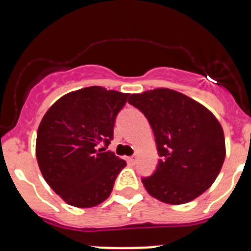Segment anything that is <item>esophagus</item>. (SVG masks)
<instances>
[{
	"mask_svg": "<svg viewBox=\"0 0 251 251\" xmlns=\"http://www.w3.org/2000/svg\"><path fill=\"white\" fill-rule=\"evenodd\" d=\"M128 161H129L130 165H136L137 161H138V157H137V156H132V157H129V158H128Z\"/></svg>",
	"mask_w": 251,
	"mask_h": 251,
	"instance_id": "esophagus-1",
	"label": "esophagus"
}]
</instances>
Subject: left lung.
Wrapping results in <instances>:
<instances>
[{"mask_svg":"<svg viewBox=\"0 0 251 251\" xmlns=\"http://www.w3.org/2000/svg\"><path fill=\"white\" fill-rule=\"evenodd\" d=\"M128 101L150 122L161 157L154 174L142 178L148 194L170 205L202 195L225 161V137L216 117L199 101L167 88L132 94Z\"/></svg>","mask_w":251,"mask_h":251,"instance_id":"left-lung-1","label":"left lung"}]
</instances>
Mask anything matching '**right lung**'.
I'll return each mask as SVG.
<instances>
[{"instance_id": "obj_1", "label": "right lung", "mask_w": 251, "mask_h": 251, "mask_svg": "<svg viewBox=\"0 0 251 251\" xmlns=\"http://www.w3.org/2000/svg\"><path fill=\"white\" fill-rule=\"evenodd\" d=\"M129 94L89 86L68 93L45 113L36 158L44 178L66 203L93 207L109 197L126 161L105 151Z\"/></svg>"}]
</instances>
